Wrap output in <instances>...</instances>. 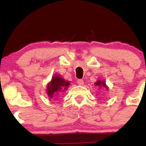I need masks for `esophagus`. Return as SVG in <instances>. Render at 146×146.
Returning a JSON list of instances; mask_svg holds the SVG:
<instances>
[{"label":"esophagus","mask_w":146,"mask_h":146,"mask_svg":"<svg viewBox=\"0 0 146 146\" xmlns=\"http://www.w3.org/2000/svg\"><path fill=\"white\" fill-rule=\"evenodd\" d=\"M78 84L79 85H80V86H82V85L84 84V81L82 80H78Z\"/></svg>","instance_id":"obj_1"}]
</instances>
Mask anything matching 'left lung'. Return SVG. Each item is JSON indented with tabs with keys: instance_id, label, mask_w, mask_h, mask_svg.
<instances>
[{
	"instance_id": "left-lung-1",
	"label": "left lung",
	"mask_w": 146,
	"mask_h": 146,
	"mask_svg": "<svg viewBox=\"0 0 146 146\" xmlns=\"http://www.w3.org/2000/svg\"><path fill=\"white\" fill-rule=\"evenodd\" d=\"M95 85L98 86L100 89H101L102 88H105L106 90L108 89V87L106 86V84L104 80H98V81L95 83Z\"/></svg>"
}]
</instances>
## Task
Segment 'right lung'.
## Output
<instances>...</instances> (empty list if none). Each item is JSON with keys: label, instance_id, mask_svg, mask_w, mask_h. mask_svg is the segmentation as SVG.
<instances>
[{"label": "right lung", "instance_id": "add662e5", "mask_svg": "<svg viewBox=\"0 0 146 146\" xmlns=\"http://www.w3.org/2000/svg\"><path fill=\"white\" fill-rule=\"evenodd\" d=\"M69 85V81L65 80L60 75H55L46 84V94L49 98H53L56 100L60 95L67 90Z\"/></svg>", "mask_w": 146, "mask_h": 146}]
</instances>
